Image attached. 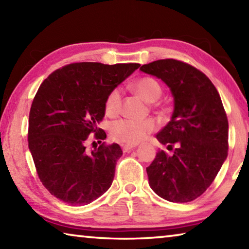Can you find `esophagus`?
<instances>
[{
  "mask_svg": "<svg viewBox=\"0 0 249 249\" xmlns=\"http://www.w3.org/2000/svg\"><path fill=\"white\" fill-rule=\"evenodd\" d=\"M137 145L135 144H125V145H122V148H123V150L125 151V153H127V151L132 150L134 148H136Z\"/></svg>",
  "mask_w": 249,
  "mask_h": 249,
  "instance_id": "obj_1",
  "label": "esophagus"
}]
</instances>
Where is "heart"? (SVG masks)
Wrapping results in <instances>:
<instances>
[{"instance_id":"1","label":"heart","mask_w":249,"mask_h":249,"mask_svg":"<svg viewBox=\"0 0 249 249\" xmlns=\"http://www.w3.org/2000/svg\"><path fill=\"white\" fill-rule=\"evenodd\" d=\"M133 89L140 94L146 102L154 103L161 95V88L155 79L145 77L138 79L133 84ZM122 105V93L119 88L113 89L105 100V112L107 115H116ZM156 124L154 121H134L120 120L111 125L109 132L113 140L127 144H137L144 141L147 135L154 132Z\"/></svg>"}]
</instances>
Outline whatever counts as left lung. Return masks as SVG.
I'll return each instance as SVG.
<instances>
[{
    "label": "left lung",
    "instance_id": "1",
    "mask_svg": "<svg viewBox=\"0 0 249 249\" xmlns=\"http://www.w3.org/2000/svg\"><path fill=\"white\" fill-rule=\"evenodd\" d=\"M140 70L161 80L174 98L169 123L156 138L176 148L172 155L158 151L146 168L149 185L167 201L190 202L210 187L227 157L229 122L220 94L204 73L175 59Z\"/></svg>",
    "mask_w": 249,
    "mask_h": 249
}]
</instances>
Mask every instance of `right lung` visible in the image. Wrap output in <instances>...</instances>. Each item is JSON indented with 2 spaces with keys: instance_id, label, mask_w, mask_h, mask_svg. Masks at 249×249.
I'll list each match as a JSON object with an SVG mask.
<instances>
[{
  "instance_id": "add662e5",
  "label": "right lung",
  "mask_w": 249,
  "mask_h": 249,
  "mask_svg": "<svg viewBox=\"0 0 249 249\" xmlns=\"http://www.w3.org/2000/svg\"><path fill=\"white\" fill-rule=\"evenodd\" d=\"M140 64L79 62L53 72L40 84L28 121V148L44 187L65 203L87 205L107 192L114 179L117 144L87 153L91 133L104 140L99 125L105 100Z\"/></svg>"
}]
</instances>
